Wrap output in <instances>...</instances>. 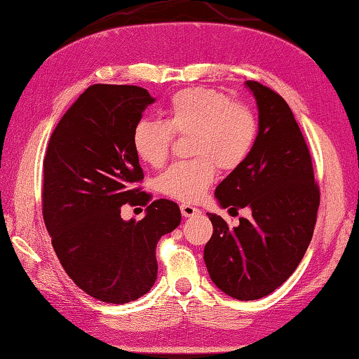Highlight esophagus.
Returning <instances> with one entry per match:
<instances>
[{"label": "esophagus", "mask_w": 359, "mask_h": 359, "mask_svg": "<svg viewBox=\"0 0 359 359\" xmlns=\"http://www.w3.org/2000/svg\"><path fill=\"white\" fill-rule=\"evenodd\" d=\"M180 208H181V215H183L184 217H194V216L200 215V210L196 208V206H192V205L183 203L180 206Z\"/></svg>", "instance_id": "esophagus-1"}]
</instances>
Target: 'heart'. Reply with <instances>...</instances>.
<instances>
[{
    "label": "heart",
    "instance_id": "1",
    "mask_svg": "<svg viewBox=\"0 0 359 359\" xmlns=\"http://www.w3.org/2000/svg\"><path fill=\"white\" fill-rule=\"evenodd\" d=\"M176 135L189 138L191 161L173 163L159 176L167 197L192 203L202 198L216 178V165L230 172L241 165L252 151L259 123L248 105L236 104L222 91L196 86L175 93L167 119L143 118L132 130L135 154L151 167L168 159Z\"/></svg>",
    "mask_w": 359,
    "mask_h": 359
}]
</instances>
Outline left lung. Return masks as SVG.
I'll use <instances>...</instances> for the list:
<instances>
[{"label": "left lung", "instance_id": "left-lung-1", "mask_svg": "<svg viewBox=\"0 0 359 359\" xmlns=\"http://www.w3.org/2000/svg\"><path fill=\"white\" fill-rule=\"evenodd\" d=\"M259 107L252 151L215 196L222 208H250L230 229L208 212L212 236L203 259L210 278L229 297L252 301L273 293L290 278L312 240L320 205L309 148L284 97L248 80Z\"/></svg>", "mask_w": 359, "mask_h": 359}]
</instances>
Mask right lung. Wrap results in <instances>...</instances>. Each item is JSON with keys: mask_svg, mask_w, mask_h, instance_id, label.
<instances>
[{"mask_svg": "<svg viewBox=\"0 0 359 359\" xmlns=\"http://www.w3.org/2000/svg\"><path fill=\"white\" fill-rule=\"evenodd\" d=\"M154 97L134 85H91L50 137L43 157L42 215L61 266L90 297L130 303L157 278L156 246L181 222L180 206L151 201L135 183L143 170L132 130ZM147 205L138 223L121 206Z\"/></svg>", "mask_w": 359, "mask_h": 359, "instance_id": "right-lung-1", "label": "right lung"}]
</instances>
